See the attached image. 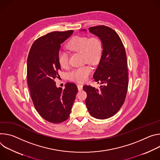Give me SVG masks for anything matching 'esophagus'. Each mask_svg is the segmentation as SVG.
Here are the masks:
<instances>
[{"label": "esophagus", "instance_id": "obj_1", "mask_svg": "<svg viewBox=\"0 0 160 160\" xmlns=\"http://www.w3.org/2000/svg\"><path fill=\"white\" fill-rule=\"evenodd\" d=\"M78 91H81L82 90V84H78Z\"/></svg>", "mask_w": 160, "mask_h": 160}]
</instances>
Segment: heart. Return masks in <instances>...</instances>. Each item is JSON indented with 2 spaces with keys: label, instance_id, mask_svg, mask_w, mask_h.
I'll return each instance as SVG.
<instances>
[{
  "label": "heart",
  "instance_id": "obj_1",
  "mask_svg": "<svg viewBox=\"0 0 160 160\" xmlns=\"http://www.w3.org/2000/svg\"><path fill=\"white\" fill-rule=\"evenodd\" d=\"M67 48L70 51L81 52L83 62L92 64L98 62L102 52V42L96 37L76 36L68 43ZM58 60L62 67H67L68 55L65 51H59ZM91 72L92 68L89 65H84L71 70L68 74V78L71 81L81 82L88 79Z\"/></svg>",
  "mask_w": 160,
  "mask_h": 160
}]
</instances>
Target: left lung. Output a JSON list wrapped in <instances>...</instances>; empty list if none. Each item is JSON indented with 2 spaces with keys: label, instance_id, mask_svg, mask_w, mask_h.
Returning a JSON list of instances; mask_svg holds the SVG:
<instances>
[{
  "label": "left lung",
  "instance_id": "left-lung-1",
  "mask_svg": "<svg viewBox=\"0 0 160 160\" xmlns=\"http://www.w3.org/2000/svg\"><path fill=\"white\" fill-rule=\"evenodd\" d=\"M88 30L102 44V55L93 74L95 81L102 86L99 90L84 86L87 93L85 103L93 117L105 119L116 114L125 100L128 85L126 52L118 34L112 28L102 25Z\"/></svg>",
  "mask_w": 160,
  "mask_h": 160
}]
</instances>
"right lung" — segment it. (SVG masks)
<instances>
[{
    "instance_id": "right-lung-1",
    "label": "right lung",
    "mask_w": 160,
    "mask_h": 160,
    "mask_svg": "<svg viewBox=\"0 0 160 160\" xmlns=\"http://www.w3.org/2000/svg\"><path fill=\"white\" fill-rule=\"evenodd\" d=\"M73 30L52 32L35 41L27 59V83L34 107L45 120L60 123L70 115L78 92L76 85L67 82L65 89L57 88L55 79L61 70L58 55L61 44Z\"/></svg>"
}]
</instances>
